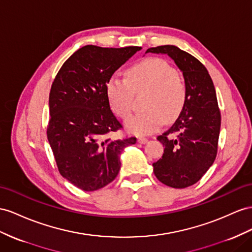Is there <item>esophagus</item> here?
<instances>
[{
	"label": "esophagus",
	"mask_w": 252,
	"mask_h": 252,
	"mask_svg": "<svg viewBox=\"0 0 252 252\" xmlns=\"http://www.w3.org/2000/svg\"><path fill=\"white\" fill-rule=\"evenodd\" d=\"M138 143L139 144H147L148 139L146 137H138Z\"/></svg>",
	"instance_id": "34e87169"
}]
</instances>
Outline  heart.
Masks as SVG:
<instances>
[{"label": "heart", "mask_w": 252, "mask_h": 252, "mask_svg": "<svg viewBox=\"0 0 252 252\" xmlns=\"http://www.w3.org/2000/svg\"><path fill=\"white\" fill-rule=\"evenodd\" d=\"M145 112L126 122L127 131L135 135L157 132L165 120L171 122L181 114L188 98V88L171 64L152 57L141 61L126 71L125 80L112 76L106 83L108 105L119 118L126 119L132 111L133 94L145 93Z\"/></svg>", "instance_id": "heart-1"}]
</instances>
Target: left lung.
Wrapping results in <instances>:
<instances>
[{
  "label": "left lung",
  "mask_w": 252,
  "mask_h": 252,
  "mask_svg": "<svg viewBox=\"0 0 252 252\" xmlns=\"http://www.w3.org/2000/svg\"><path fill=\"white\" fill-rule=\"evenodd\" d=\"M167 54L182 71L188 98L181 114L168 130L158 136L162 158L153 163L158 181L173 189L197 183L214 163L217 154L220 111L214 84L196 57L176 46L150 48L146 53Z\"/></svg>",
  "instance_id": "obj_1"
}]
</instances>
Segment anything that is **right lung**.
<instances>
[{
    "instance_id": "add662e5",
    "label": "right lung",
    "mask_w": 252,
    "mask_h": 252,
    "mask_svg": "<svg viewBox=\"0 0 252 252\" xmlns=\"http://www.w3.org/2000/svg\"><path fill=\"white\" fill-rule=\"evenodd\" d=\"M140 49L89 44L63 63L53 81L48 140L61 175L85 191L114 181L120 170V153L136 144V137H114L122 126L108 105L105 86Z\"/></svg>"
}]
</instances>
